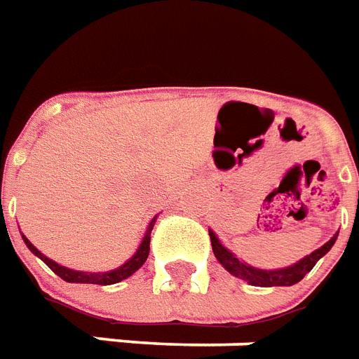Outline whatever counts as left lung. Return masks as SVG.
<instances>
[{"label": "left lung", "instance_id": "8db88e82", "mask_svg": "<svg viewBox=\"0 0 359 359\" xmlns=\"http://www.w3.org/2000/svg\"><path fill=\"white\" fill-rule=\"evenodd\" d=\"M208 236H210V243H212L215 257L228 273L233 274V276H238L241 280L249 282V284H253V286H265L266 288V286H292V284H296V282L302 280V278L313 269L315 263L334 245L338 233L334 238H330V240L327 241L325 245H321V248L317 249V251H313L311 255H307L306 259H302L299 263L288 266V269H280V271H261V269H253V266L245 265V263H241L238 257L233 255V253H230V251L218 241L215 232H208Z\"/></svg>", "mask_w": 359, "mask_h": 359}]
</instances>
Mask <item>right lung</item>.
<instances>
[{"label":"right lung","mask_w":359,"mask_h":359,"mask_svg":"<svg viewBox=\"0 0 359 359\" xmlns=\"http://www.w3.org/2000/svg\"><path fill=\"white\" fill-rule=\"evenodd\" d=\"M154 222H156V220H152L151 226H149L147 236H144L143 241H141V245H139V249H137V253L127 261L126 265H121L119 269H116V271H108V273H79V271H71V269H67V266L57 265L55 261H52V259H48L46 255H42V253H40V251H38V249L34 248L27 238H25V236H22V240H25L27 248H29L34 255L40 257L46 265L50 266L53 273L57 274L60 278H63L65 282H81V284H100V286H108V284H116V282L126 280V278H129L135 271H139V269L144 265V261H147V257H149V251H151V230H152V226H154Z\"/></svg>","instance_id":"obj_1"}]
</instances>
